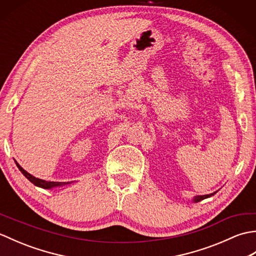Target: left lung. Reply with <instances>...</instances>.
<instances>
[{
    "mask_svg": "<svg viewBox=\"0 0 256 256\" xmlns=\"http://www.w3.org/2000/svg\"><path fill=\"white\" fill-rule=\"evenodd\" d=\"M216 192H214V194H204V196H198V197H196L194 198V201L196 202H197V201H200V200H204V199H206V198H209V197H211V196H214Z\"/></svg>",
    "mask_w": 256,
    "mask_h": 256,
    "instance_id": "left-lung-1",
    "label": "left lung"
}]
</instances>
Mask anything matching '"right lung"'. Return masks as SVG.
Segmentation results:
<instances>
[{
  "mask_svg": "<svg viewBox=\"0 0 256 256\" xmlns=\"http://www.w3.org/2000/svg\"><path fill=\"white\" fill-rule=\"evenodd\" d=\"M16 165H18V170L22 172V174H23V175L28 179V180L32 182V184H34L35 186H38V187H40V188H46V189H48V188H52V187H56V186H64V184H66V182H46V180H42V179H40V178H35L34 176H32L30 174H28L26 170H24L23 168H22L18 162H16ZM67 184H69V182H67Z\"/></svg>",
  "mask_w": 256,
  "mask_h": 256,
  "instance_id": "1",
  "label": "right lung"
}]
</instances>
